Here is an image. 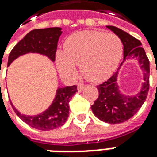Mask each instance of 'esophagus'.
<instances>
[{
	"label": "esophagus",
	"mask_w": 157,
	"mask_h": 157,
	"mask_svg": "<svg viewBox=\"0 0 157 157\" xmlns=\"http://www.w3.org/2000/svg\"><path fill=\"white\" fill-rule=\"evenodd\" d=\"M85 88V84L82 83H79L78 86H77V89H78L79 92H81V91H82Z\"/></svg>",
	"instance_id": "esophagus-1"
}]
</instances>
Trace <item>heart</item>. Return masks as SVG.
Segmentation results:
<instances>
[{
	"label": "heart",
	"mask_w": 157,
	"mask_h": 157,
	"mask_svg": "<svg viewBox=\"0 0 157 157\" xmlns=\"http://www.w3.org/2000/svg\"><path fill=\"white\" fill-rule=\"evenodd\" d=\"M64 51L56 55L61 73L76 75L75 65L92 82H100L112 75L121 61L122 41L118 35L96 30L81 31L69 35L64 42Z\"/></svg>",
	"instance_id": "1"
}]
</instances>
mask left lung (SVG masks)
<instances>
[{
    "instance_id": "1",
    "label": "left lung",
    "mask_w": 157,
    "mask_h": 157,
    "mask_svg": "<svg viewBox=\"0 0 157 157\" xmlns=\"http://www.w3.org/2000/svg\"><path fill=\"white\" fill-rule=\"evenodd\" d=\"M107 27L118 35L122 41L123 59L126 60L131 56L137 57L141 68L144 71L143 89L136 96L122 95L118 90L116 77L122 62L110 78L97 86L99 95L91 106L92 111L101 121L116 124L131 118L141 109L146 100L149 89V61L145 50L141 47L142 43L139 40L114 26Z\"/></svg>"
}]
</instances>
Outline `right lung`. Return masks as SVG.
<instances>
[{"label":"right lung","instance_id":"1","mask_svg":"<svg viewBox=\"0 0 157 157\" xmlns=\"http://www.w3.org/2000/svg\"><path fill=\"white\" fill-rule=\"evenodd\" d=\"M60 28H48L30 31L24 38L14 47L8 56V65L17 57L26 53H40L56 60L57 43L62 35ZM77 92V86L65 87L57 89L56 98L52 105L38 116H28L21 115L10 101L15 114L31 127L39 130H51L62 126L69 115V101Z\"/></svg>","mask_w":157,"mask_h":157}]
</instances>
